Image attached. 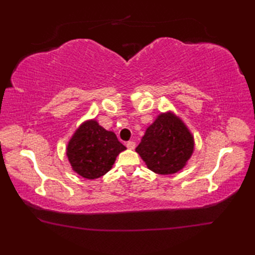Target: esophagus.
Listing matches in <instances>:
<instances>
[{
  "mask_svg": "<svg viewBox=\"0 0 255 255\" xmlns=\"http://www.w3.org/2000/svg\"><path fill=\"white\" fill-rule=\"evenodd\" d=\"M126 145H127V148L130 149V150L136 148V143H134L133 141H128V142L126 143Z\"/></svg>",
  "mask_w": 255,
  "mask_h": 255,
  "instance_id": "1",
  "label": "esophagus"
}]
</instances>
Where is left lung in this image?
<instances>
[{
	"mask_svg": "<svg viewBox=\"0 0 255 255\" xmlns=\"http://www.w3.org/2000/svg\"><path fill=\"white\" fill-rule=\"evenodd\" d=\"M136 152L156 174H174L191 159L194 137L174 113H161L147 128Z\"/></svg>",
	"mask_w": 255,
	"mask_h": 255,
	"instance_id": "left-lung-1",
	"label": "left lung"
}]
</instances>
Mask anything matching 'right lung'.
<instances>
[{
  "label": "right lung",
  "mask_w": 255,
  "mask_h": 255,
  "mask_svg": "<svg viewBox=\"0 0 255 255\" xmlns=\"http://www.w3.org/2000/svg\"><path fill=\"white\" fill-rule=\"evenodd\" d=\"M126 147L116 134L100 126L95 119L80 125L67 147L72 170L88 180L99 178L110 171L117 155Z\"/></svg>",
  "instance_id": "obj_1"
}]
</instances>
